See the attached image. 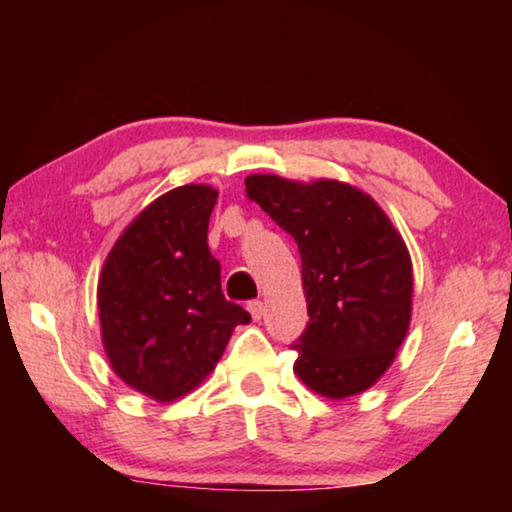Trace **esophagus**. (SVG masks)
Listing matches in <instances>:
<instances>
[{"mask_svg":"<svg viewBox=\"0 0 512 512\" xmlns=\"http://www.w3.org/2000/svg\"><path fill=\"white\" fill-rule=\"evenodd\" d=\"M247 307H249V312H251V317H254V321H261L263 312H265V305L261 303V300H251Z\"/></svg>","mask_w":512,"mask_h":512,"instance_id":"34e87169","label":"esophagus"}]
</instances>
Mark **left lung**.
I'll use <instances>...</instances> for the list:
<instances>
[{
	"mask_svg": "<svg viewBox=\"0 0 512 512\" xmlns=\"http://www.w3.org/2000/svg\"><path fill=\"white\" fill-rule=\"evenodd\" d=\"M244 186L303 261L310 321L291 345L293 370L328 398L373 387L410 326L412 263L401 235L370 195L340 181L251 174Z\"/></svg>",
	"mask_w": 512,
	"mask_h": 512,
	"instance_id": "obj_1",
	"label": "left lung"
}]
</instances>
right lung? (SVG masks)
Returning <instances> with one entry per match:
<instances>
[{"label": "right lung", "instance_id": "obj_1", "mask_svg": "<svg viewBox=\"0 0 512 512\" xmlns=\"http://www.w3.org/2000/svg\"><path fill=\"white\" fill-rule=\"evenodd\" d=\"M216 195L188 184L153 200L118 237L97 284L111 368L163 403L198 387L233 328L251 321L223 296L221 265L207 247Z\"/></svg>", "mask_w": 512, "mask_h": 512}]
</instances>
